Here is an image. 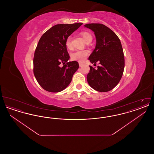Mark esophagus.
I'll use <instances>...</instances> for the list:
<instances>
[{
  "instance_id": "obj_1",
  "label": "esophagus",
  "mask_w": 154,
  "mask_h": 154,
  "mask_svg": "<svg viewBox=\"0 0 154 154\" xmlns=\"http://www.w3.org/2000/svg\"><path fill=\"white\" fill-rule=\"evenodd\" d=\"M82 65H83V63H80H80H79V66H82Z\"/></svg>"
}]
</instances>
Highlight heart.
I'll list each match as a JSON object with an SVG mask.
<instances>
[{"label": "heart", "instance_id": "b5f03b06", "mask_svg": "<svg viewBox=\"0 0 154 154\" xmlns=\"http://www.w3.org/2000/svg\"><path fill=\"white\" fill-rule=\"evenodd\" d=\"M81 36L87 42L89 39L92 38V35L87 32H82L81 33ZM66 45L68 49H71L72 47V43H71V38L69 37L66 40ZM88 55V51L82 50V51H77L74 52L71 54V58L74 60L79 61V62H83L85 60L86 57Z\"/></svg>", "mask_w": 154, "mask_h": 154}]
</instances>
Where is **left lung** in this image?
<instances>
[{
	"mask_svg": "<svg viewBox=\"0 0 154 154\" xmlns=\"http://www.w3.org/2000/svg\"><path fill=\"white\" fill-rule=\"evenodd\" d=\"M84 26L94 32L96 40L95 48L89 60L94 65L96 62L100 65L97 69L89 66L88 84L97 91H110L119 83L124 70V55L120 40L102 23H87Z\"/></svg>",
	"mask_w": 154,
	"mask_h": 154,
	"instance_id": "1",
	"label": "left lung"
}]
</instances>
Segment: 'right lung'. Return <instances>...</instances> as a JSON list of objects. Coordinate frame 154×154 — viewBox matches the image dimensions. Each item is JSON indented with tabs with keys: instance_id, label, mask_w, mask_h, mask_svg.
I'll use <instances>...</instances> for the list:
<instances>
[{
	"instance_id": "1",
	"label": "right lung",
	"mask_w": 154,
	"mask_h": 154,
	"mask_svg": "<svg viewBox=\"0 0 154 154\" xmlns=\"http://www.w3.org/2000/svg\"><path fill=\"white\" fill-rule=\"evenodd\" d=\"M82 23L58 24L46 31L40 38L33 58V73L40 85L47 91L59 92L71 82L79 67L76 61L67 62L70 56L66 39ZM62 63L65 65L61 66Z\"/></svg>"
}]
</instances>
